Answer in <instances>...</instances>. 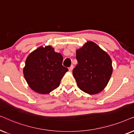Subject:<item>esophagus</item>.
I'll use <instances>...</instances> for the list:
<instances>
[{
    "mask_svg": "<svg viewBox=\"0 0 134 134\" xmlns=\"http://www.w3.org/2000/svg\"><path fill=\"white\" fill-rule=\"evenodd\" d=\"M73 69H74V65H72L70 66V67H69V71H72L73 70Z\"/></svg>",
    "mask_w": 134,
    "mask_h": 134,
    "instance_id": "1",
    "label": "esophagus"
}]
</instances>
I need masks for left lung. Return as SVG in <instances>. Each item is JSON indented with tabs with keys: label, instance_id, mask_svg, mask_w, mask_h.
I'll list each match as a JSON object with an SVG mask.
<instances>
[{
	"label": "left lung",
	"instance_id": "obj_1",
	"mask_svg": "<svg viewBox=\"0 0 134 134\" xmlns=\"http://www.w3.org/2000/svg\"><path fill=\"white\" fill-rule=\"evenodd\" d=\"M76 58L78 64L72 72L78 88L90 94L101 92L113 71L109 55L95 43L88 42L76 50Z\"/></svg>",
	"mask_w": 134,
	"mask_h": 134
}]
</instances>
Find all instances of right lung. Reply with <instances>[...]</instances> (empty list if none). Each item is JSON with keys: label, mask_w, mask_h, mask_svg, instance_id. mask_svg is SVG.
I'll return each instance as SVG.
<instances>
[{"label": "right lung", "mask_w": 134, "mask_h": 134, "mask_svg": "<svg viewBox=\"0 0 134 134\" xmlns=\"http://www.w3.org/2000/svg\"><path fill=\"white\" fill-rule=\"evenodd\" d=\"M63 57L50 46L39 47L29 55L23 70L24 78L32 90L48 94L59 86L68 69L62 65Z\"/></svg>", "instance_id": "1"}]
</instances>
